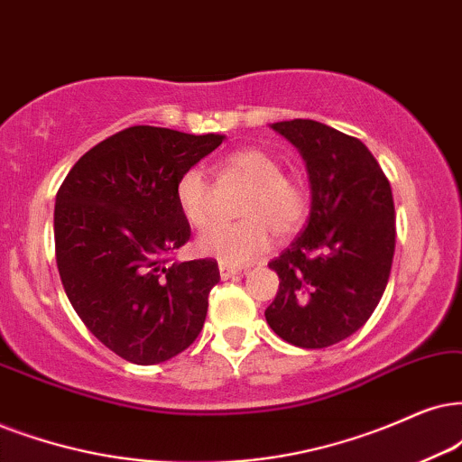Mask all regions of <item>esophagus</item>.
Here are the masks:
<instances>
[{"instance_id":"esophagus-1","label":"esophagus","mask_w":462,"mask_h":462,"mask_svg":"<svg viewBox=\"0 0 462 462\" xmlns=\"http://www.w3.org/2000/svg\"><path fill=\"white\" fill-rule=\"evenodd\" d=\"M236 274H241V271L235 266H227V264H219V277L221 279H232L236 277Z\"/></svg>"}]
</instances>
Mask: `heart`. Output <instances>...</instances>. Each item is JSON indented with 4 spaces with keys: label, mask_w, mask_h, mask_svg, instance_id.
<instances>
[{
    "label": "heart",
    "mask_w": 462,
    "mask_h": 462,
    "mask_svg": "<svg viewBox=\"0 0 462 462\" xmlns=\"http://www.w3.org/2000/svg\"><path fill=\"white\" fill-rule=\"evenodd\" d=\"M224 171L249 185L241 207L245 221L208 227L196 241V249L219 264L243 266L271 247L273 232L290 236L299 230L307 213V194L299 180L283 174L282 162L264 149L235 151L226 157ZM174 200L194 227L211 221V185L200 168H188L179 174Z\"/></svg>",
    "instance_id": "1"
}]
</instances>
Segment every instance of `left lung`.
I'll use <instances>...</instances> for the list:
<instances>
[{
    "instance_id": "obj_1",
    "label": "left lung",
    "mask_w": 462,
    "mask_h": 462,
    "mask_svg": "<svg viewBox=\"0 0 462 462\" xmlns=\"http://www.w3.org/2000/svg\"><path fill=\"white\" fill-rule=\"evenodd\" d=\"M305 162L307 227L273 260L279 290L266 322L296 347L335 346L365 326L394 258V202L386 174L358 138L311 119L271 125Z\"/></svg>"
}]
</instances>
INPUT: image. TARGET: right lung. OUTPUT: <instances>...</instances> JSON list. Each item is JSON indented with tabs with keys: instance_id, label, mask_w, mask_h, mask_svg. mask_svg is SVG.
<instances>
[{
	"instance_id": "add662e5",
	"label": "right lung",
	"mask_w": 462,
	"mask_h": 462,
	"mask_svg": "<svg viewBox=\"0 0 462 462\" xmlns=\"http://www.w3.org/2000/svg\"><path fill=\"white\" fill-rule=\"evenodd\" d=\"M224 138L127 127L87 151L57 191L63 290L91 335L134 365L171 360L204 326L217 262H166L189 241L174 200L179 174Z\"/></svg>"
}]
</instances>
